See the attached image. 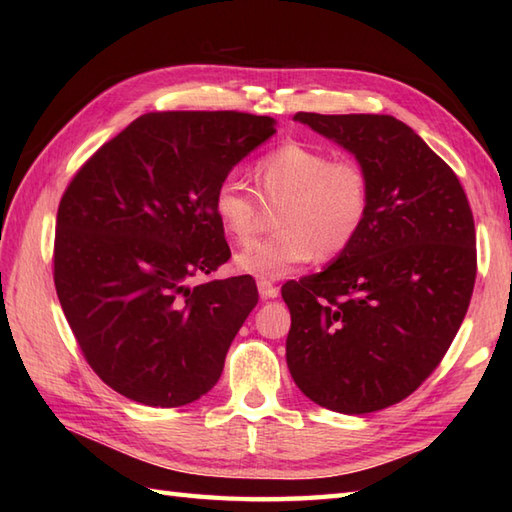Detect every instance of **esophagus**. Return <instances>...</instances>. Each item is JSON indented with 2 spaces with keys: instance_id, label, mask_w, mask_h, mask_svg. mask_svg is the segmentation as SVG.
Instances as JSON below:
<instances>
[{
  "instance_id": "1",
  "label": "esophagus",
  "mask_w": 512,
  "mask_h": 512,
  "mask_svg": "<svg viewBox=\"0 0 512 512\" xmlns=\"http://www.w3.org/2000/svg\"><path fill=\"white\" fill-rule=\"evenodd\" d=\"M257 290L262 299H277L279 297V288L268 279H257Z\"/></svg>"
}]
</instances>
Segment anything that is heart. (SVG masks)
I'll return each instance as SVG.
<instances>
[{"instance_id":"heart-1","label":"heart","mask_w":512,"mask_h":512,"mask_svg":"<svg viewBox=\"0 0 512 512\" xmlns=\"http://www.w3.org/2000/svg\"><path fill=\"white\" fill-rule=\"evenodd\" d=\"M264 202H281L275 237L255 239L235 255L239 273L279 279L310 264L332 259L350 246L367 220L372 187L354 160H332L325 149L286 143L268 151L253 169ZM213 213L233 242H246L257 224V200L235 180H224L213 195Z\"/></svg>"}]
</instances>
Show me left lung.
<instances>
[{"instance_id": "8db88e82", "label": "left lung", "mask_w": 512, "mask_h": 512, "mask_svg": "<svg viewBox=\"0 0 512 512\" xmlns=\"http://www.w3.org/2000/svg\"><path fill=\"white\" fill-rule=\"evenodd\" d=\"M295 121L356 158L367 220L328 268L281 288L286 361L317 405L363 416L405 400L447 354L475 284V224L458 176L409 125L385 114Z\"/></svg>"}]
</instances>
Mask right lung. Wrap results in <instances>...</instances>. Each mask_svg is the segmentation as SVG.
Wrapping results in <instances>:
<instances>
[{"label":"right lung","instance_id":"obj_1","mask_svg":"<svg viewBox=\"0 0 512 512\" xmlns=\"http://www.w3.org/2000/svg\"><path fill=\"white\" fill-rule=\"evenodd\" d=\"M275 125L242 112L145 114L65 189L54 288L83 356L125 398L182 407L220 380L257 286L248 275L189 281L231 257L213 195Z\"/></svg>","mask_w":512,"mask_h":512}]
</instances>
